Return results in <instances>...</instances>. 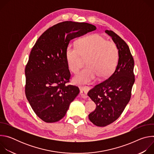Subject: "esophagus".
Masks as SVG:
<instances>
[{
    "mask_svg": "<svg viewBox=\"0 0 154 154\" xmlns=\"http://www.w3.org/2000/svg\"><path fill=\"white\" fill-rule=\"evenodd\" d=\"M93 87V85L91 84H88L86 86H80L79 88L80 90V95L82 98L86 99L87 98V93L89 91V90L91 88Z\"/></svg>",
    "mask_w": 154,
    "mask_h": 154,
    "instance_id": "34e87169",
    "label": "esophagus"
}]
</instances>
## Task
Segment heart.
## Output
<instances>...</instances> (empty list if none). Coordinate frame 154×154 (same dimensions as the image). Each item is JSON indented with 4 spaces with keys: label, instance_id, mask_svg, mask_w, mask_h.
<instances>
[{
    "label": "heart",
    "instance_id": "heart-1",
    "mask_svg": "<svg viewBox=\"0 0 154 154\" xmlns=\"http://www.w3.org/2000/svg\"><path fill=\"white\" fill-rule=\"evenodd\" d=\"M66 58L69 70L77 73L86 59L88 66L74 78L77 84H87L98 76L105 79L110 76L116 67L119 50L113 41H107L99 34H93L79 40L77 46L69 45Z\"/></svg>",
    "mask_w": 154,
    "mask_h": 154
}]
</instances>
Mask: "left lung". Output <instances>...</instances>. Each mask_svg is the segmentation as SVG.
<instances>
[{"instance_id": "left-lung-1", "label": "left lung", "mask_w": 154, "mask_h": 154, "mask_svg": "<svg viewBox=\"0 0 154 154\" xmlns=\"http://www.w3.org/2000/svg\"><path fill=\"white\" fill-rule=\"evenodd\" d=\"M119 50V60L114 72L97 84L88 95L96 104L95 111L88 116L90 121L105 127L115 121L128 103L135 82L134 60L127 43L112 30H106Z\"/></svg>"}]
</instances>
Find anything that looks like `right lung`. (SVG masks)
<instances>
[{
  "label": "right lung",
  "instance_id": "1",
  "mask_svg": "<svg viewBox=\"0 0 154 154\" xmlns=\"http://www.w3.org/2000/svg\"><path fill=\"white\" fill-rule=\"evenodd\" d=\"M96 29L88 23L62 22L46 30L32 48L25 68V93L33 110L43 121L61 119L79 94L77 86L66 84L71 75L66 49L72 39Z\"/></svg>",
  "mask_w": 154,
  "mask_h": 154
}]
</instances>
